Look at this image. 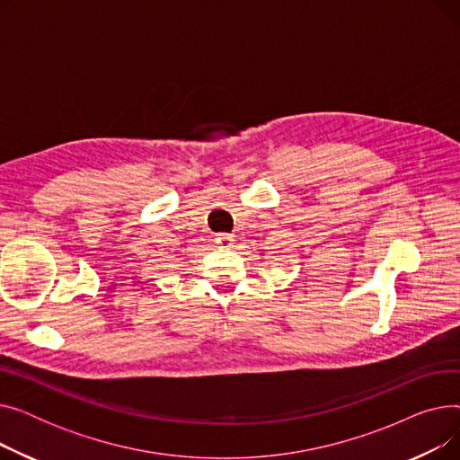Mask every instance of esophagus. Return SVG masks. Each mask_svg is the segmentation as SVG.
I'll return each mask as SVG.
<instances>
[{"label":"esophagus","instance_id":"obj_1","mask_svg":"<svg viewBox=\"0 0 460 460\" xmlns=\"http://www.w3.org/2000/svg\"><path fill=\"white\" fill-rule=\"evenodd\" d=\"M216 243L222 244V246H231L234 243V234L231 233H216Z\"/></svg>","mask_w":460,"mask_h":460}]
</instances>
